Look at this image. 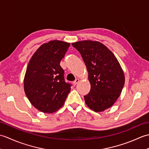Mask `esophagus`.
Wrapping results in <instances>:
<instances>
[{"mask_svg":"<svg viewBox=\"0 0 149 149\" xmlns=\"http://www.w3.org/2000/svg\"><path fill=\"white\" fill-rule=\"evenodd\" d=\"M79 80L78 79H76L74 82H73V84H74V85H76L77 84V83H79Z\"/></svg>","mask_w":149,"mask_h":149,"instance_id":"34e87169","label":"esophagus"}]
</instances>
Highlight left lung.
<instances>
[{"mask_svg":"<svg viewBox=\"0 0 149 149\" xmlns=\"http://www.w3.org/2000/svg\"><path fill=\"white\" fill-rule=\"evenodd\" d=\"M86 65L90 91L84 96L85 102L95 112L109 108L119 97L125 77L116 57L99 42L84 40L72 43Z\"/></svg>","mask_w":149,"mask_h":149,"instance_id":"left-lung-1","label":"left lung"}]
</instances>
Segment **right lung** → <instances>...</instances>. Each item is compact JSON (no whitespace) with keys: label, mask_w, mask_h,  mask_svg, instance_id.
<instances>
[{"label":"right lung","mask_w":149,"mask_h":149,"mask_svg":"<svg viewBox=\"0 0 149 149\" xmlns=\"http://www.w3.org/2000/svg\"><path fill=\"white\" fill-rule=\"evenodd\" d=\"M70 44L53 40L44 43L30 59L24 77V91L31 103L43 113L63 106L71 89L60 66Z\"/></svg>","instance_id":"1"}]
</instances>
